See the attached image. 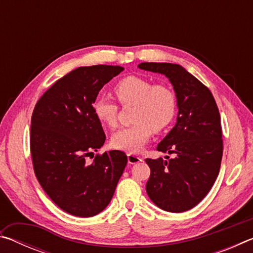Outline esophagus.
<instances>
[{
    "mask_svg": "<svg viewBox=\"0 0 253 253\" xmlns=\"http://www.w3.org/2000/svg\"><path fill=\"white\" fill-rule=\"evenodd\" d=\"M127 160L129 164H136V163L142 162V158L137 155H134V154H127Z\"/></svg>",
    "mask_w": 253,
    "mask_h": 253,
    "instance_id": "obj_1",
    "label": "esophagus"
}]
</instances>
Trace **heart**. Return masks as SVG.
Returning <instances> with one entry per match:
<instances>
[{
	"mask_svg": "<svg viewBox=\"0 0 253 253\" xmlns=\"http://www.w3.org/2000/svg\"><path fill=\"white\" fill-rule=\"evenodd\" d=\"M114 92L123 106L135 105L131 126L111 137V146L119 151L137 153L151 138L153 131H162L170 125L176 114V97L165 84H154L139 76H127L115 84ZM92 110L98 121L109 128L118 125V106L107 97H97Z\"/></svg>",
	"mask_w": 253,
	"mask_h": 253,
	"instance_id": "1",
	"label": "heart"
}]
</instances>
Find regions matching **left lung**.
Returning <instances> with one entry per match:
<instances>
[{
	"instance_id": "left-lung-1",
	"label": "left lung",
	"mask_w": 253,
	"mask_h": 253,
	"mask_svg": "<svg viewBox=\"0 0 253 253\" xmlns=\"http://www.w3.org/2000/svg\"><path fill=\"white\" fill-rule=\"evenodd\" d=\"M138 68L169 80L178 109L176 124L157 145V151L175 157L145 160L151 169L146 192L164 211H187L205 198L219 175L223 152L219 109L211 91L182 66L143 62Z\"/></svg>"
}]
</instances>
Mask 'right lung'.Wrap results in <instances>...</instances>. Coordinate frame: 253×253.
Here are the masks:
<instances>
[{
    "label": "right lung",
    "instance_id": "1",
    "mask_svg": "<svg viewBox=\"0 0 253 253\" xmlns=\"http://www.w3.org/2000/svg\"><path fill=\"white\" fill-rule=\"evenodd\" d=\"M123 70L105 65L77 68L55 81L34 107L30 136L34 173L49 198L75 216L100 213L126 168L127 156L121 151L87 162L106 139L92 102Z\"/></svg>",
    "mask_w": 253,
    "mask_h": 253
}]
</instances>
